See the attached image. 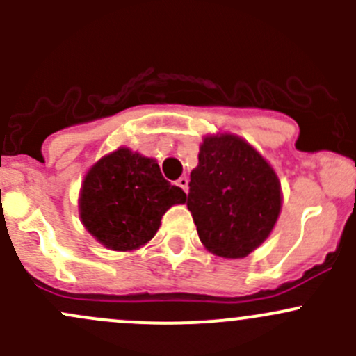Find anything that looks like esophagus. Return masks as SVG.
Segmentation results:
<instances>
[{
  "label": "esophagus",
  "mask_w": 356,
  "mask_h": 356,
  "mask_svg": "<svg viewBox=\"0 0 356 356\" xmlns=\"http://www.w3.org/2000/svg\"><path fill=\"white\" fill-rule=\"evenodd\" d=\"M175 184H177L179 188L182 189V191H184V193H188V184H189L188 177H181V179H177V182H175Z\"/></svg>",
  "instance_id": "1"
}]
</instances>
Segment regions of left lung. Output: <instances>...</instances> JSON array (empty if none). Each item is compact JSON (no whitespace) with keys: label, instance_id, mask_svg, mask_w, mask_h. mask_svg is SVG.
I'll return each instance as SVG.
<instances>
[{"label":"left lung","instance_id":"8db88e82","mask_svg":"<svg viewBox=\"0 0 356 356\" xmlns=\"http://www.w3.org/2000/svg\"><path fill=\"white\" fill-rule=\"evenodd\" d=\"M196 231L210 253L245 258L274 229L281 182L267 160L234 134L207 136L186 196Z\"/></svg>","mask_w":356,"mask_h":356}]
</instances>
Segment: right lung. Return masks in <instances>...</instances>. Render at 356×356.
<instances>
[{
	"label": "right lung",
	"instance_id": "obj_1",
	"mask_svg": "<svg viewBox=\"0 0 356 356\" xmlns=\"http://www.w3.org/2000/svg\"><path fill=\"white\" fill-rule=\"evenodd\" d=\"M181 203H186V193L161 175L155 158L118 148L88 170L79 213L103 246L132 251L156 234L168 208Z\"/></svg>",
	"mask_w": 356,
	"mask_h": 356
}]
</instances>
